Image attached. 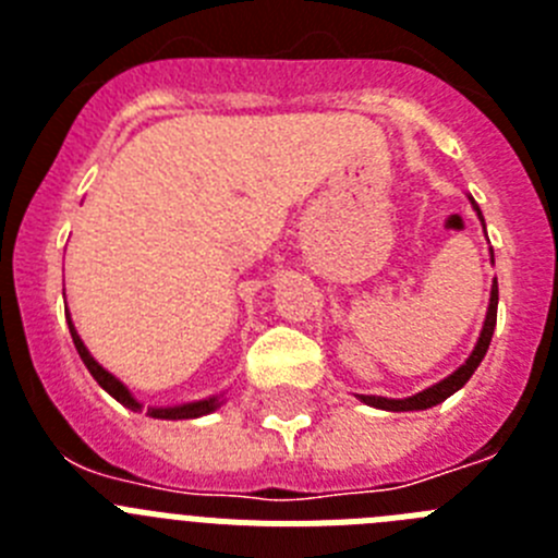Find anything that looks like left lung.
<instances>
[{
  "instance_id": "1",
  "label": "left lung",
  "mask_w": 558,
  "mask_h": 558,
  "mask_svg": "<svg viewBox=\"0 0 558 558\" xmlns=\"http://www.w3.org/2000/svg\"><path fill=\"white\" fill-rule=\"evenodd\" d=\"M472 206H475V201H472ZM475 211H477V218H481V223H483V215H481V209H477V206H475ZM492 263H495V256H492ZM495 324H497V282L492 284L489 310H486V322H483L481 338H477L475 349H472V354L466 357V363H463L461 368H456L450 377H445L441 383H436V386L413 393V397L388 399V397H366V393H360V399H363L366 405L379 408V411H427V408L438 405V402H445V399L452 397L458 388L466 386V379H470L472 374H475V368L481 366L483 354H486V349H489V343H492V335H495Z\"/></svg>"
}]
</instances>
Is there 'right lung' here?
I'll use <instances>...</instances> for the list:
<instances>
[{
  "label": "right lung",
  "mask_w": 558,
  "mask_h": 558,
  "mask_svg": "<svg viewBox=\"0 0 558 558\" xmlns=\"http://www.w3.org/2000/svg\"><path fill=\"white\" fill-rule=\"evenodd\" d=\"M69 322V315H66ZM69 332H72V340H75V349L77 354H81V360L86 363V368L92 372V377L100 383V388H106L108 393H111L117 402H122L125 408H131V411H142V405L133 399V393L128 391L125 386H122L120 379L113 377L111 372H106V368L97 363L92 354H88L86 343L81 340V335H77L75 324L69 322ZM220 408V397H209V399H198V402H186V405H172V408H147V416L153 418H198V416H206V413L218 411Z\"/></svg>",
  "instance_id": "right-lung-1"
}]
</instances>
